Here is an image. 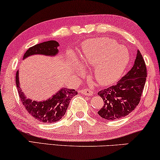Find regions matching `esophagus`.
<instances>
[{
    "instance_id": "esophagus-1",
    "label": "esophagus",
    "mask_w": 160,
    "mask_h": 160,
    "mask_svg": "<svg viewBox=\"0 0 160 160\" xmlns=\"http://www.w3.org/2000/svg\"><path fill=\"white\" fill-rule=\"evenodd\" d=\"M80 93H82L84 95H86V96H92V95H93V92L90 89H82L80 90Z\"/></svg>"
}]
</instances>
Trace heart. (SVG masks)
<instances>
[{"instance_id": "obj_1", "label": "heart", "mask_w": 160, "mask_h": 160, "mask_svg": "<svg viewBox=\"0 0 160 160\" xmlns=\"http://www.w3.org/2000/svg\"><path fill=\"white\" fill-rule=\"evenodd\" d=\"M81 60L85 66H94V75L101 86H109L119 80L124 72L130 54L116 40L98 38L82 44Z\"/></svg>"}]
</instances>
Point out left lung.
Instances as JSON below:
<instances>
[{
  "label": "left lung",
  "mask_w": 160,
  "mask_h": 160,
  "mask_svg": "<svg viewBox=\"0 0 160 160\" xmlns=\"http://www.w3.org/2000/svg\"><path fill=\"white\" fill-rule=\"evenodd\" d=\"M147 68L140 52L133 67L115 85L100 91L103 106L98 112L105 120H114L127 116L138 106L146 81Z\"/></svg>",
  "instance_id": "8db88e82"
}]
</instances>
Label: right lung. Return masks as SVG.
<instances>
[{
	"instance_id": "add662e5",
	"label": "right lung",
	"mask_w": 160,
	"mask_h": 160,
	"mask_svg": "<svg viewBox=\"0 0 160 160\" xmlns=\"http://www.w3.org/2000/svg\"><path fill=\"white\" fill-rule=\"evenodd\" d=\"M59 43L55 40H48L43 43L30 47L23 55V59L33 54H44L54 56L58 53V47ZM16 86H17L19 98L26 110L35 120L45 123H52L60 120L64 116L67 110L70 100L74 96L78 94L74 89L63 88L58 93L43 102L32 101L26 98L19 86L18 71L16 73Z\"/></svg>"
}]
</instances>
